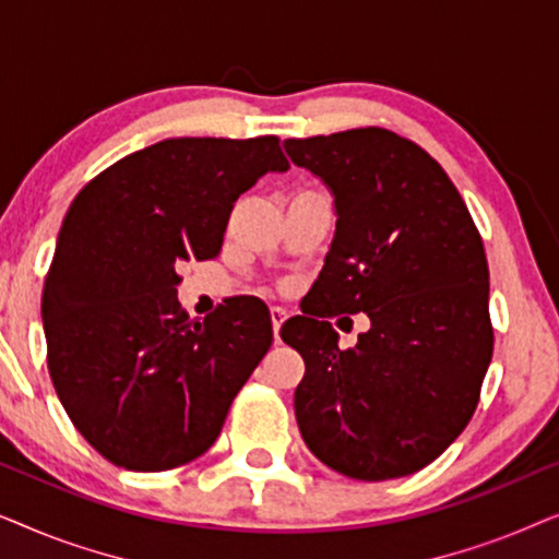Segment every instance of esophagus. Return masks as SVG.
Returning a JSON list of instances; mask_svg holds the SVG:
<instances>
[{
  "label": "esophagus",
  "mask_w": 559,
  "mask_h": 559,
  "mask_svg": "<svg viewBox=\"0 0 559 559\" xmlns=\"http://www.w3.org/2000/svg\"><path fill=\"white\" fill-rule=\"evenodd\" d=\"M270 318H272V331H274V341H280V328L285 325L287 320V312L282 308H272L270 310Z\"/></svg>",
  "instance_id": "obj_1"
}]
</instances>
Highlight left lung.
Returning <instances> with one entry per match:
<instances>
[{
	"mask_svg": "<svg viewBox=\"0 0 559 559\" xmlns=\"http://www.w3.org/2000/svg\"><path fill=\"white\" fill-rule=\"evenodd\" d=\"M335 195L333 247L282 341L305 361L295 417L333 471L386 480L423 471L471 423L491 364L488 262L468 205L435 157L381 127L287 140ZM366 311L341 352L326 323Z\"/></svg>",
	"mask_w": 559,
	"mask_h": 559,
	"instance_id": "left-lung-1",
	"label": "left lung"
}]
</instances>
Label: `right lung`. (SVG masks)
<instances>
[{"instance_id":"right-lung-1","label":"right lung","mask_w":559,"mask_h":559,"mask_svg":"<svg viewBox=\"0 0 559 559\" xmlns=\"http://www.w3.org/2000/svg\"><path fill=\"white\" fill-rule=\"evenodd\" d=\"M287 167L274 134L178 136L121 157L73 198L43 285L48 371L109 463L170 471L216 442L272 346V320L247 295L190 320L178 266L218 257L236 198Z\"/></svg>"}]
</instances>
